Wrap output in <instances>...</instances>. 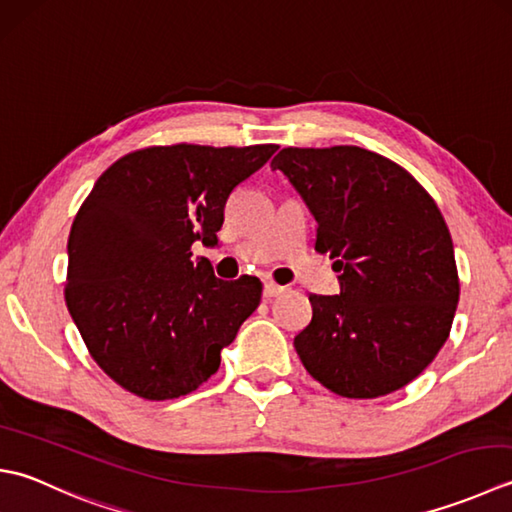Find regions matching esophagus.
<instances>
[{"mask_svg":"<svg viewBox=\"0 0 512 512\" xmlns=\"http://www.w3.org/2000/svg\"><path fill=\"white\" fill-rule=\"evenodd\" d=\"M284 286H279V284H275V282H264V297L266 299H273V297H277V295H282L284 293Z\"/></svg>","mask_w":512,"mask_h":512,"instance_id":"esophagus-1","label":"esophagus"}]
</instances>
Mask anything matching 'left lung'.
<instances>
[{
  "label": "left lung",
  "mask_w": 512,
  "mask_h": 512,
  "mask_svg": "<svg viewBox=\"0 0 512 512\" xmlns=\"http://www.w3.org/2000/svg\"><path fill=\"white\" fill-rule=\"evenodd\" d=\"M282 170L317 219V253L335 259L339 295H310L295 337L304 368L348 399L413 382L448 339L459 302L453 239L417 179L359 146L284 148Z\"/></svg>",
  "instance_id": "obj_1"
}]
</instances>
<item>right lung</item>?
Instances as JSON below:
<instances>
[{
	"label": "right lung",
	"instance_id": "obj_1",
	"mask_svg": "<svg viewBox=\"0 0 512 512\" xmlns=\"http://www.w3.org/2000/svg\"><path fill=\"white\" fill-rule=\"evenodd\" d=\"M279 146H150L119 157L77 210L66 306L90 357L128 393H193L262 299V282L215 277L193 244H217L228 195Z\"/></svg>",
	"mask_w": 512,
	"mask_h": 512
}]
</instances>
